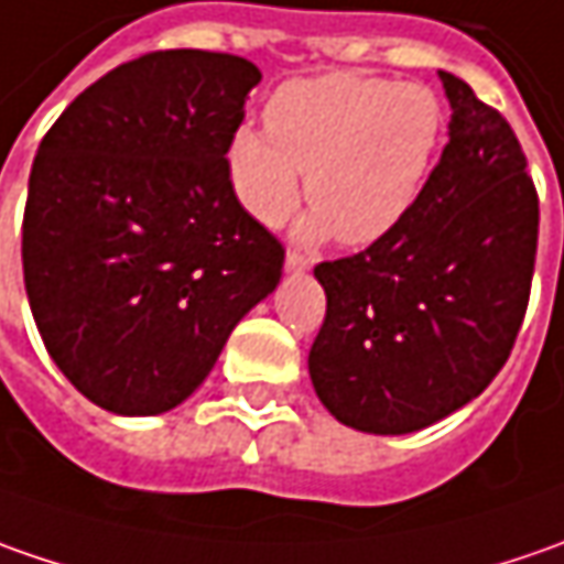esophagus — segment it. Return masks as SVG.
Segmentation results:
<instances>
[{"label":"esophagus","instance_id":"1","mask_svg":"<svg viewBox=\"0 0 564 564\" xmlns=\"http://www.w3.org/2000/svg\"><path fill=\"white\" fill-rule=\"evenodd\" d=\"M307 270H311V260H307V257H301V253H294V250L285 253V272H294V275H297V272Z\"/></svg>","mask_w":564,"mask_h":564}]
</instances>
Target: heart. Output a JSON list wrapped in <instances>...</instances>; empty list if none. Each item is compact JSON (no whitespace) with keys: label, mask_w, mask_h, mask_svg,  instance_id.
<instances>
[{"label":"heart","mask_w":564,"mask_h":564,"mask_svg":"<svg viewBox=\"0 0 564 564\" xmlns=\"http://www.w3.org/2000/svg\"><path fill=\"white\" fill-rule=\"evenodd\" d=\"M267 128H238L226 147L228 185L263 226H279L301 197L304 238L370 248L421 200L445 134L440 97L423 84L355 72L294 77L267 102Z\"/></svg>","instance_id":"b5f03b06"}]
</instances>
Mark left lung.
<instances>
[{
	"label": "left lung",
	"instance_id": "8db88e82",
	"mask_svg": "<svg viewBox=\"0 0 564 564\" xmlns=\"http://www.w3.org/2000/svg\"><path fill=\"white\" fill-rule=\"evenodd\" d=\"M448 143L389 238L319 263L311 379L326 411L379 436L465 408L509 360L528 311L540 200L511 124L440 72Z\"/></svg>",
	"mask_w": 564,
	"mask_h": 564
}]
</instances>
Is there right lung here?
Returning <instances> with one entry per match:
<instances>
[{
	"label": "right lung",
	"mask_w": 564,
	"mask_h": 564,
	"mask_svg": "<svg viewBox=\"0 0 564 564\" xmlns=\"http://www.w3.org/2000/svg\"><path fill=\"white\" fill-rule=\"evenodd\" d=\"M260 68L165 50L124 62L36 150L21 260L36 329L80 395L172 411L282 279L285 250L228 185V138Z\"/></svg>",
	"instance_id": "right-lung-1"
}]
</instances>
